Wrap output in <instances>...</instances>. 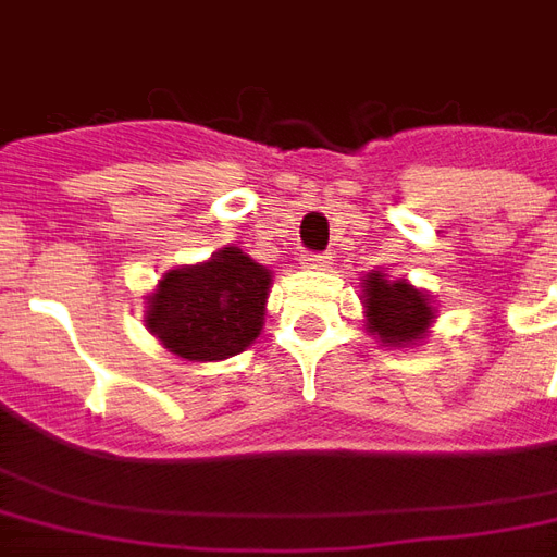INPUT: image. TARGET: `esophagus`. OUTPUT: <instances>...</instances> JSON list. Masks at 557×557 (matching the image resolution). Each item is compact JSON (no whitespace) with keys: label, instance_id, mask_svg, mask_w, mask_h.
<instances>
[{"label":"esophagus","instance_id":"1","mask_svg":"<svg viewBox=\"0 0 557 557\" xmlns=\"http://www.w3.org/2000/svg\"><path fill=\"white\" fill-rule=\"evenodd\" d=\"M301 268H307V271H325V268H331V256L301 253Z\"/></svg>","mask_w":557,"mask_h":557}]
</instances>
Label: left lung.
I'll return each mask as SVG.
<instances>
[{"label":"left lung","mask_w":557,"mask_h":557,"mask_svg":"<svg viewBox=\"0 0 557 557\" xmlns=\"http://www.w3.org/2000/svg\"><path fill=\"white\" fill-rule=\"evenodd\" d=\"M367 325L382 343L403 346L418 343L432 322L430 298L411 289L406 280H387L385 274H370L363 283Z\"/></svg>","instance_id":"left-lung-1"}]
</instances>
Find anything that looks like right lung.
<instances>
[{"label":"right lung","instance_id":"right-lung-1","mask_svg":"<svg viewBox=\"0 0 557 557\" xmlns=\"http://www.w3.org/2000/svg\"><path fill=\"white\" fill-rule=\"evenodd\" d=\"M268 289V268L223 247L202 265L163 274L148 298L146 325L178 358L223 361L259 337Z\"/></svg>","mask_w":557,"mask_h":557}]
</instances>
